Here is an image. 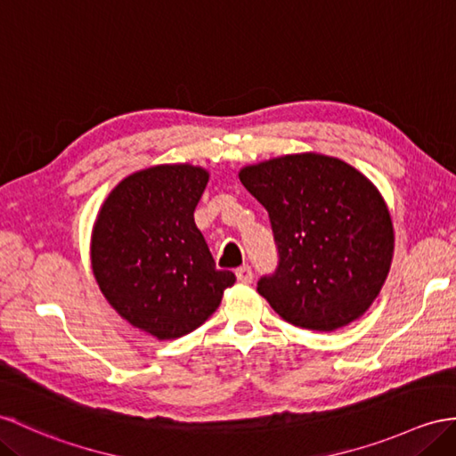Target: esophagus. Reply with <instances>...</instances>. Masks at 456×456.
Segmentation results:
<instances>
[{"label": "esophagus", "instance_id": "1", "mask_svg": "<svg viewBox=\"0 0 456 456\" xmlns=\"http://www.w3.org/2000/svg\"><path fill=\"white\" fill-rule=\"evenodd\" d=\"M235 276H237V280L240 281V283H250L252 281V278H254V273H252V268L250 266H240V268H237V272H235Z\"/></svg>", "mask_w": 456, "mask_h": 456}]
</instances>
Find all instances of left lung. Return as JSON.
Here are the masks:
<instances>
[{"label":"left lung","mask_w":456,"mask_h":456,"mask_svg":"<svg viewBox=\"0 0 456 456\" xmlns=\"http://www.w3.org/2000/svg\"><path fill=\"white\" fill-rule=\"evenodd\" d=\"M240 183L266 208L278 266L258 293L283 321L330 332L359 319L395 250L377 188L340 159L303 153L247 167Z\"/></svg>","instance_id":"obj_1"}]
</instances>
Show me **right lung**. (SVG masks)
<instances>
[{
  "instance_id": "add662e5",
  "label": "right lung",
  "mask_w": 456,
  "mask_h": 456,
  "mask_svg": "<svg viewBox=\"0 0 456 456\" xmlns=\"http://www.w3.org/2000/svg\"><path fill=\"white\" fill-rule=\"evenodd\" d=\"M204 168L161 165L116 186L93 229V273L120 316L159 340L202 326L235 273L217 270L194 209Z\"/></svg>"
}]
</instances>
